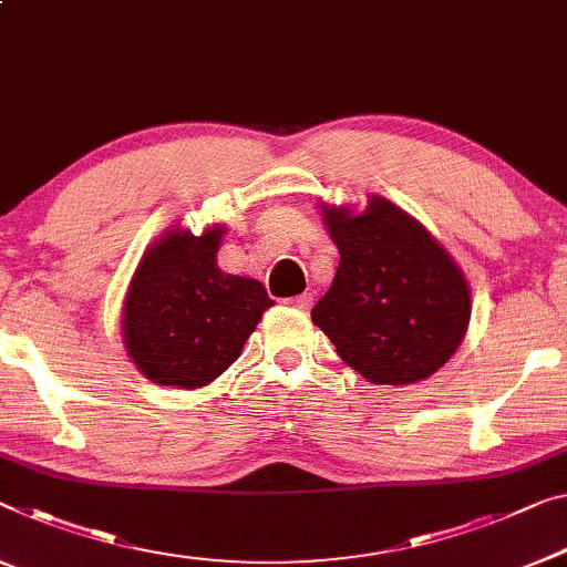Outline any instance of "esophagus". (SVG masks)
Here are the masks:
<instances>
[{"mask_svg": "<svg viewBox=\"0 0 567 567\" xmlns=\"http://www.w3.org/2000/svg\"><path fill=\"white\" fill-rule=\"evenodd\" d=\"M311 293H299V296H291V299H286V303L289 307H296V309H309L311 307Z\"/></svg>", "mask_w": 567, "mask_h": 567, "instance_id": "esophagus-1", "label": "esophagus"}]
</instances>
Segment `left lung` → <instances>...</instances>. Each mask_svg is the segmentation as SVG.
Instances as JSON below:
<instances>
[{
    "mask_svg": "<svg viewBox=\"0 0 567 567\" xmlns=\"http://www.w3.org/2000/svg\"><path fill=\"white\" fill-rule=\"evenodd\" d=\"M339 248L311 321L374 385H411L443 368L472 319V291L454 258L415 217L380 195L368 207H321Z\"/></svg>",
    "mask_w": 567,
    "mask_h": 567,
    "instance_id": "1",
    "label": "left lung"
}]
</instances>
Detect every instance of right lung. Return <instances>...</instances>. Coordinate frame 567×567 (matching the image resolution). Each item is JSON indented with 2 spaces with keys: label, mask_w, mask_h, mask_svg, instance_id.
<instances>
[{
  "label": "right lung",
  "mask_w": 567,
  "mask_h": 567,
  "mask_svg": "<svg viewBox=\"0 0 567 567\" xmlns=\"http://www.w3.org/2000/svg\"><path fill=\"white\" fill-rule=\"evenodd\" d=\"M223 225L172 228L146 248L128 284L121 332L132 362L156 385L195 390L238 360L274 301L256 278L217 266Z\"/></svg>",
  "instance_id": "add662e5"
}]
</instances>
